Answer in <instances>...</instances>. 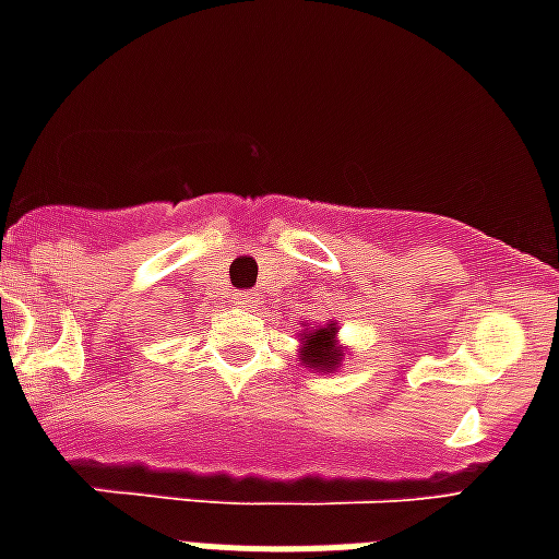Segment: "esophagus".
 Segmentation results:
<instances>
[{
    "instance_id": "1",
    "label": "esophagus",
    "mask_w": 559,
    "mask_h": 559,
    "mask_svg": "<svg viewBox=\"0 0 559 559\" xmlns=\"http://www.w3.org/2000/svg\"><path fill=\"white\" fill-rule=\"evenodd\" d=\"M233 302L240 308H253V306H259V297L253 295V292H235Z\"/></svg>"
}]
</instances>
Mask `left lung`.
<instances>
[{"label": "left lung", "mask_w": 559, "mask_h": 559, "mask_svg": "<svg viewBox=\"0 0 559 559\" xmlns=\"http://www.w3.org/2000/svg\"><path fill=\"white\" fill-rule=\"evenodd\" d=\"M335 335H337L335 324H324V326H316V330L302 332L300 362L306 365V368H313L316 373H330V370H335L343 359V352L337 348Z\"/></svg>", "instance_id": "1"}]
</instances>
